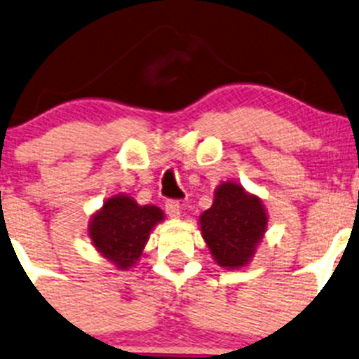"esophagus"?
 Listing matches in <instances>:
<instances>
[{
	"mask_svg": "<svg viewBox=\"0 0 359 359\" xmlns=\"http://www.w3.org/2000/svg\"><path fill=\"white\" fill-rule=\"evenodd\" d=\"M165 210L166 213H168L170 217H173V219H177V217H180V203L177 200H168L165 203Z\"/></svg>",
	"mask_w": 359,
	"mask_h": 359,
	"instance_id": "esophagus-1",
	"label": "esophagus"
}]
</instances>
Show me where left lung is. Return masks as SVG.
Masks as SVG:
<instances>
[{"mask_svg":"<svg viewBox=\"0 0 359 359\" xmlns=\"http://www.w3.org/2000/svg\"><path fill=\"white\" fill-rule=\"evenodd\" d=\"M203 240L213 259L227 269L243 267L255 253L267 226L262 203L240 184L224 182L215 189V200L200 217Z\"/></svg>","mask_w":359,"mask_h":359,"instance_id":"obj_1","label":"left lung"}]
</instances>
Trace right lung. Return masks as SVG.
<instances>
[{
	"label": "right lung",
	"instance_id": "obj_1",
	"mask_svg": "<svg viewBox=\"0 0 359 359\" xmlns=\"http://www.w3.org/2000/svg\"><path fill=\"white\" fill-rule=\"evenodd\" d=\"M163 217L158 206H140L126 194H116L92 217L90 240L116 267L128 269L142 255L151 231Z\"/></svg>",
	"mask_w": 359,
	"mask_h": 359
}]
</instances>
